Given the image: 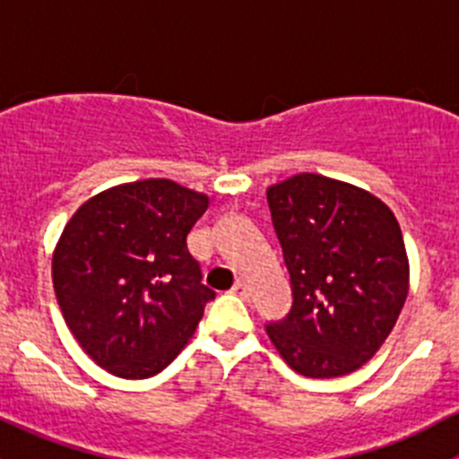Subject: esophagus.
I'll use <instances>...</instances> for the list:
<instances>
[{
  "label": "esophagus",
  "instance_id": "esophagus-1",
  "mask_svg": "<svg viewBox=\"0 0 459 459\" xmlns=\"http://www.w3.org/2000/svg\"><path fill=\"white\" fill-rule=\"evenodd\" d=\"M230 290H233L235 295H239V298H242V299L251 298V289H248L247 281H242V280L235 281V286H233V289H230Z\"/></svg>",
  "mask_w": 459,
  "mask_h": 459
}]
</instances>
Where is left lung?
I'll return each instance as SVG.
<instances>
[{
  "mask_svg": "<svg viewBox=\"0 0 459 459\" xmlns=\"http://www.w3.org/2000/svg\"><path fill=\"white\" fill-rule=\"evenodd\" d=\"M290 273L273 346L304 377H340L373 358L409 295V255L391 208L364 188L299 173L266 191Z\"/></svg>",
  "mask_w": 459,
  "mask_h": 459,
  "instance_id": "8db88e82",
  "label": "left lung"
}]
</instances>
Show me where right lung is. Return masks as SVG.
<instances>
[{"mask_svg": "<svg viewBox=\"0 0 459 459\" xmlns=\"http://www.w3.org/2000/svg\"><path fill=\"white\" fill-rule=\"evenodd\" d=\"M206 208L204 193L142 179L106 188L73 212L53 253V286L97 367L146 379L188 344L215 298L186 247Z\"/></svg>", "mask_w": 459, "mask_h": 459, "instance_id": "1", "label": "right lung"}]
</instances>
